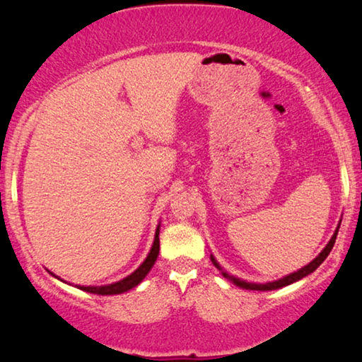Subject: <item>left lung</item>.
I'll return each instance as SVG.
<instances>
[{
	"instance_id": "obj_1",
	"label": "left lung",
	"mask_w": 362,
	"mask_h": 362,
	"mask_svg": "<svg viewBox=\"0 0 362 362\" xmlns=\"http://www.w3.org/2000/svg\"><path fill=\"white\" fill-rule=\"evenodd\" d=\"M339 228L340 226H337V230H335V233H334V236L330 238V241H329V244L326 247L322 249V252L316 257V259L313 260V262H310L308 265L306 267H303V268H300L298 272H296V273H292V274H287V276H284L283 279H278V281H273V283H267V284H255V283H246V281H241V279H238V278H233V276H230V274H226L222 268H220V265L217 263V260L214 259V255H211V260H212V263L214 265H216L220 272H222V274L225 278H228L230 281H233V283H235L236 286H240V287H243V289H249V291H274V289H279V287H284V286H289V284H292V283H296V281H298V279H302V278H305V276H308L310 273H313L315 269L321 265V263L326 260V257L330 254V250H332V247H334V244H335V240H337V233H339Z\"/></svg>"
}]
</instances>
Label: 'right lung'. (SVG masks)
<instances>
[{
  "mask_svg": "<svg viewBox=\"0 0 362 362\" xmlns=\"http://www.w3.org/2000/svg\"><path fill=\"white\" fill-rule=\"evenodd\" d=\"M158 254H159V225H158L156 233H155V241H153L150 254H148V257H146L142 265L136 269V272L129 274V276H126L124 279L118 281V283H113L108 286H79V289L90 292V293H97V296H115V293L127 292L129 289H132V287H136L137 284L142 283V279L146 276V274H148L151 267L155 265Z\"/></svg>",
  "mask_w": 362,
  "mask_h": 362,
  "instance_id": "obj_1",
  "label": "right lung"
}]
</instances>
